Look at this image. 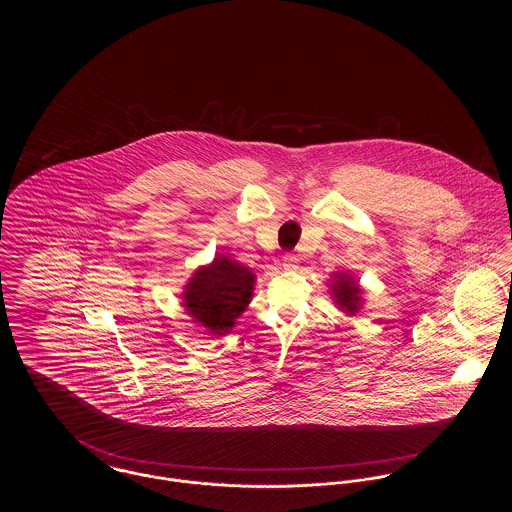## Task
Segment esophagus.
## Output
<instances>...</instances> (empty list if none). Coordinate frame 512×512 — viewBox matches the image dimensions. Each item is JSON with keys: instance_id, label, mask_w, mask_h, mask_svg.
Returning a JSON list of instances; mask_svg holds the SVG:
<instances>
[{"instance_id": "34e87169", "label": "esophagus", "mask_w": 512, "mask_h": 512, "mask_svg": "<svg viewBox=\"0 0 512 512\" xmlns=\"http://www.w3.org/2000/svg\"><path fill=\"white\" fill-rule=\"evenodd\" d=\"M282 265H284L286 270H295V268L299 267V257L293 255V253H288V255H284Z\"/></svg>"}]
</instances>
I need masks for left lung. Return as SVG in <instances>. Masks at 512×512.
Instances as JSON below:
<instances>
[{
  "instance_id": "left-lung-1",
  "label": "left lung",
  "mask_w": 512,
  "mask_h": 512,
  "mask_svg": "<svg viewBox=\"0 0 512 512\" xmlns=\"http://www.w3.org/2000/svg\"><path fill=\"white\" fill-rule=\"evenodd\" d=\"M332 297L336 305L347 315H357L363 303V290L359 288V282L347 274V272H336L334 280L330 282Z\"/></svg>"
}]
</instances>
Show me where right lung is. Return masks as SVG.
Instances as JSON below:
<instances>
[{"mask_svg":"<svg viewBox=\"0 0 512 512\" xmlns=\"http://www.w3.org/2000/svg\"><path fill=\"white\" fill-rule=\"evenodd\" d=\"M255 274L226 255L197 268L184 288L186 313L213 336H224L253 297Z\"/></svg>","mask_w":512,"mask_h":512,"instance_id":"1","label":"right lung"}]
</instances>
